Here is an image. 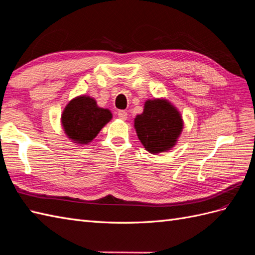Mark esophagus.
Wrapping results in <instances>:
<instances>
[{
	"label": "esophagus",
	"mask_w": 255,
	"mask_h": 255,
	"mask_svg": "<svg viewBox=\"0 0 255 255\" xmlns=\"http://www.w3.org/2000/svg\"><path fill=\"white\" fill-rule=\"evenodd\" d=\"M117 115H119V117L121 120H123V121H125V120H127V112L126 111H119V113H117Z\"/></svg>",
	"instance_id": "obj_1"
}]
</instances>
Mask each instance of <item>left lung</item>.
Listing matches in <instances>:
<instances>
[{"instance_id":"left-lung-1","label":"left lung","mask_w":255,"mask_h":255,"mask_svg":"<svg viewBox=\"0 0 255 255\" xmlns=\"http://www.w3.org/2000/svg\"><path fill=\"white\" fill-rule=\"evenodd\" d=\"M138 138L147 152H167L177 143L183 129L179 111L166 99L147 100L143 113L134 119Z\"/></svg>"}]
</instances>
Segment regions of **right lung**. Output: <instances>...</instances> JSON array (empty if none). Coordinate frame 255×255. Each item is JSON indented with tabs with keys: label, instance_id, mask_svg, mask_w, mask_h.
<instances>
[{
	"label": "right lung",
	"instance_id": "add662e5",
	"mask_svg": "<svg viewBox=\"0 0 255 255\" xmlns=\"http://www.w3.org/2000/svg\"><path fill=\"white\" fill-rule=\"evenodd\" d=\"M111 120L110 110L99 108L94 98L88 96L71 100L61 115L65 134L78 144H88Z\"/></svg>",
	"mask_w": 255,
	"mask_h": 255
}]
</instances>
